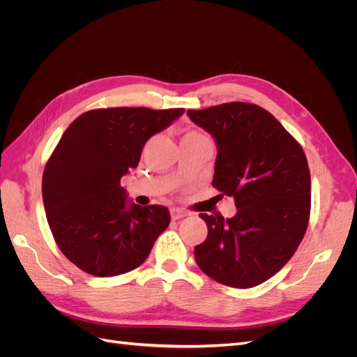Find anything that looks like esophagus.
<instances>
[{
	"label": "esophagus",
	"mask_w": 357,
	"mask_h": 357,
	"mask_svg": "<svg viewBox=\"0 0 357 357\" xmlns=\"http://www.w3.org/2000/svg\"><path fill=\"white\" fill-rule=\"evenodd\" d=\"M186 215H188V213H186L185 210H181V208H171V219H172V220L183 219V218H186Z\"/></svg>",
	"instance_id": "1"
}]
</instances>
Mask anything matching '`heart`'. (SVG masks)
Returning a JSON list of instances; mask_svg holds the SVG:
<instances>
[{
	"label": "heart",
	"instance_id": "heart-1",
	"mask_svg": "<svg viewBox=\"0 0 357 357\" xmlns=\"http://www.w3.org/2000/svg\"><path fill=\"white\" fill-rule=\"evenodd\" d=\"M181 139H208V137L199 131H188Z\"/></svg>",
	"mask_w": 357,
	"mask_h": 357
}]
</instances>
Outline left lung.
I'll list each match as a JSON object with an SVG mask.
<instances>
[{"instance_id": "1", "label": "left lung", "mask_w": 357, "mask_h": 357, "mask_svg": "<svg viewBox=\"0 0 357 357\" xmlns=\"http://www.w3.org/2000/svg\"><path fill=\"white\" fill-rule=\"evenodd\" d=\"M218 144L213 186L236 214H199L208 235L195 247L202 273L236 289L266 282L294 256L308 226L311 177L304 150L262 107L226 102L188 110Z\"/></svg>"}]
</instances>
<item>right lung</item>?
<instances>
[{
	"label": "right lung",
	"instance_id": "right-lung-1",
	"mask_svg": "<svg viewBox=\"0 0 357 357\" xmlns=\"http://www.w3.org/2000/svg\"><path fill=\"white\" fill-rule=\"evenodd\" d=\"M185 109H96L67 128L43 172V202L61 252L96 277L142 265L171 222L164 205L126 199L121 178L135 168L147 139Z\"/></svg>",
	"mask_w": 357,
	"mask_h": 357
}]
</instances>
